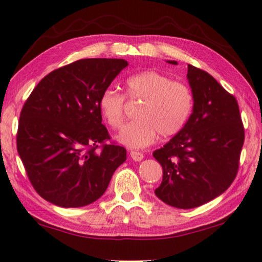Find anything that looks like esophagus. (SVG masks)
Wrapping results in <instances>:
<instances>
[{
    "instance_id": "1",
    "label": "esophagus",
    "mask_w": 262,
    "mask_h": 262,
    "mask_svg": "<svg viewBox=\"0 0 262 262\" xmlns=\"http://www.w3.org/2000/svg\"><path fill=\"white\" fill-rule=\"evenodd\" d=\"M130 157L134 159L135 162H141L143 159V154L140 151H130Z\"/></svg>"
}]
</instances>
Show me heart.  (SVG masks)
<instances>
[{
    "label": "heart",
    "mask_w": 262,
    "mask_h": 262,
    "mask_svg": "<svg viewBox=\"0 0 262 262\" xmlns=\"http://www.w3.org/2000/svg\"><path fill=\"white\" fill-rule=\"evenodd\" d=\"M129 100H141L136 120L127 122L117 136L121 144L130 149L148 147L157 134L170 137L186 125L193 110V95L183 82L172 81L155 70H147L128 77L125 82ZM125 95L106 89L101 92L98 107L112 128H118L125 117Z\"/></svg>",
    "instance_id": "b5f03b06"
}]
</instances>
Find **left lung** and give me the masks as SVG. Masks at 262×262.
I'll return each instance as SVG.
<instances>
[{
	"label": "left lung",
	"mask_w": 262,
	"mask_h": 262,
	"mask_svg": "<svg viewBox=\"0 0 262 262\" xmlns=\"http://www.w3.org/2000/svg\"><path fill=\"white\" fill-rule=\"evenodd\" d=\"M178 64L177 61H167ZM193 112L154 157L163 167L155 194L166 205L190 209L214 200L238 172L244 126L236 98L205 70L188 64Z\"/></svg>",
	"instance_id": "obj_1"
}]
</instances>
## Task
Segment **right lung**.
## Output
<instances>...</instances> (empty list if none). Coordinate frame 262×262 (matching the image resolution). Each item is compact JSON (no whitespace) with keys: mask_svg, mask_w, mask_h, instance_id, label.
<instances>
[{"mask_svg":"<svg viewBox=\"0 0 262 262\" xmlns=\"http://www.w3.org/2000/svg\"><path fill=\"white\" fill-rule=\"evenodd\" d=\"M122 59H83L53 70L21 108L17 151L41 198L63 208L95 202L105 193L126 149L110 140L98 101ZM98 144L102 147L98 150Z\"/></svg>","mask_w":262,"mask_h":262,"instance_id":"obj_1","label":"right lung"}]
</instances>
